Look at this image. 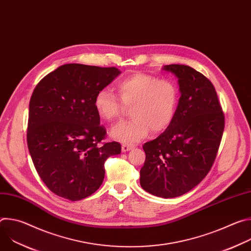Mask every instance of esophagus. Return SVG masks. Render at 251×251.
<instances>
[{"mask_svg":"<svg viewBox=\"0 0 251 251\" xmlns=\"http://www.w3.org/2000/svg\"><path fill=\"white\" fill-rule=\"evenodd\" d=\"M132 149H133V146H131V145H126V144L122 145V152H127Z\"/></svg>","mask_w":251,"mask_h":251,"instance_id":"obj_1","label":"esophagus"}]
</instances>
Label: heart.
<instances>
[{"label":"heart","instance_id":"1","mask_svg":"<svg viewBox=\"0 0 251 251\" xmlns=\"http://www.w3.org/2000/svg\"><path fill=\"white\" fill-rule=\"evenodd\" d=\"M119 98L109 89H100L94 98L99 117L106 121L119 118L124 106L131 107L130 121L115 125L110 136L124 144H135L145 139L150 130L160 133L172 123L178 102L177 85L171 79L137 73L117 83Z\"/></svg>","mask_w":251,"mask_h":251}]
</instances>
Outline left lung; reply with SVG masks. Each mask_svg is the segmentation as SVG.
Wrapping results in <instances>:
<instances>
[{
  "label": "left lung",
  "instance_id": "left-lung-1",
  "mask_svg": "<svg viewBox=\"0 0 251 251\" xmlns=\"http://www.w3.org/2000/svg\"><path fill=\"white\" fill-rule=\"evenodd\" d=\"M177 78L181 97L170 126L143 146L146 160L140 185L151 195L180 197L209 172L225 128V115L212 83L185 64L164 65Z\"/></svg>",
  "mask_w": 251,
  "mask_h": 251
}]
</instances>
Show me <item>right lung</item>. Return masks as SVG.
I'll use <instances>...</instances> for the list:
<instances>
[{
	"label": "right lung",
	"mask_w": 251,
	"mask_h": 251,
	"mask_svg": "<svg viewBox=\"0 0 251 251\" xmlns=\"http://www.w3.org/2000/svg\"><path fill=\"white\" fill-rule=\"evenodd\" d=\"M121 74L116 67L68 63L35 86L28 105L27 147L39 176L58 197L80 201L101 186L106 159L121 153L105 143L96 93Z\"/></svg>",
	"instance_id": "obj_1"
}]
</instances>
